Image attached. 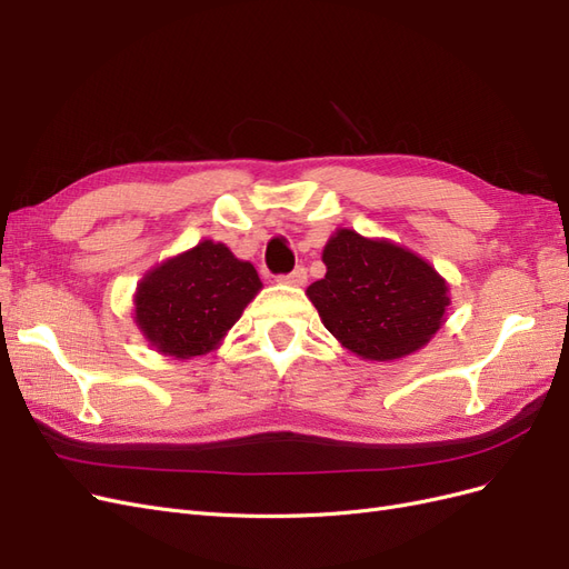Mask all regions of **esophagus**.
I'll use <instances>...</instances> for the list:
<instances>
[{
    "label": "esophagus",
    "mask_w": 569,
    "mask_h": 569,
    "mask_svg": "<svg viewBox=\"0 0 569 569\" xmlns=\"http://www.w3.org/2000/svg\"><path fill=\"white\" fill-rule=\"evenodd\" d=\"M306 278H308V274H306V268L303 266H299V268H295V270H291L289 274H280V282L282 284H291V287H301L303 282H306Z\"/></svg>",
    "instance_id": "esophagus-1"
}]
</instances>
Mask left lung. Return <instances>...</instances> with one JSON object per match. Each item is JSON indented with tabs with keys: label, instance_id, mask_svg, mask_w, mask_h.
Returning <instances> with one entry per match:
<instances>
[{
	"label": "left lung",
	"instance_id": "8db88e82",
	"mask_svg": "<svg viewBox=\"0 0 569 569\" xmlns=\"http://www.w3.org/2000/svg\"><path fill=\"white\" fill-rule=\"evenodd\" d=\"M325 278L306 289L341 347L368 360L416 353L437 335L449 284L425 258L387 239L337 230L322 249Z\"/></svg>",
	"mask_w": 569,
	"mask_h": 569
}]
</instances>
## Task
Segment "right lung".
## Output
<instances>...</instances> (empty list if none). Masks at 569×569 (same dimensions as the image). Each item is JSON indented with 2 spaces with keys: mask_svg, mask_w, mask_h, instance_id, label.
I'll return each instance as SVG.
<instances>
[{
  "mask_svg": "<svg viewBox=\"0 0 569 569\" xmlns=\"http://www.w3.org/2000/svg\"><path fill=\"white\" fill-rule=\"evenodd\" d=\"M261 287L249 261L203 239L144 274L134 295V322L163 356H203L218 349Z\"/></svg>",
  "mask_w": 569,
  "mask_h": 569,
  "instance_id": "obj_1",
  "label": "right lung"
}]
</instances>
